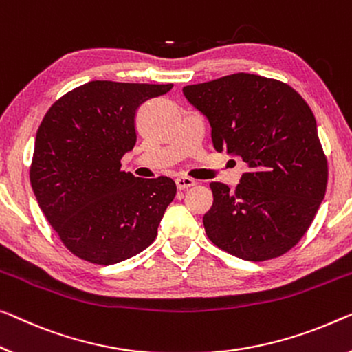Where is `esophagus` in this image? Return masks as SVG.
Returning a JSON list of instances; mask_svg holds the SVG:
<instances>
[{
    "instance_id": "obj_1",
    "label": "esophagus",
    "mask_w": 352,
    "mask_h": 352,
    "mask_svg": "<svg viewBox=\"0 0 352 352\" xmlns=\"http://www.w3.org/2000/svg\"><path fill=\"white\" fill-rule=\"evenodd\" d=\"M195 184H197V182H195L192 177H186V176L176 177V186H177V188H179V190H186V188H188V187H193Z\"/></svg>"
}]
</instances>
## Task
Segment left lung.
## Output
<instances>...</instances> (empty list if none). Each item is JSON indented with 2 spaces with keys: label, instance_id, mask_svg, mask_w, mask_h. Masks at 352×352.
Wrapping results in <instances>:
<instances>
[{
  "label": "left lung",
  "instance_id": "left-lung-1",
  "mask_svg": "<svg viewBox=\"0 0 352 352\" xmlns=\"http://www.w3.org/2000/svg\"><path fill=\"white\" fill-rule=\"evenodd\" d=\"M182 93L208 120L214 149L247 165L234 192L210 182L208 237L247 261L283 255L311 225L327 186L310 107L291 86L245 72L184 86Z\"/></svg>",
  "mask_w": 352,
  "mask_h": 352
}]
</instances>
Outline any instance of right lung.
Listing matches in <instances>:
<instances>
[{"mask_svg":"<svg viewBox=\"0 0 352 352\" xmlns=\"http://www.w3.org/2000/svg\"><path fill=\"white\" fill-rule=\"evenodd\" d=\"M171 88L94 80L63 96L42 120L31 187L59 239L78 258L116 264L157 236L176 184L122 171L121 159L137 143L140 105Z\"/></svg>","mask_w":352,"mask_h":352,"instance_id":"obj_1","label":"right lung"}]
</instances>
